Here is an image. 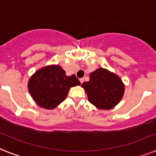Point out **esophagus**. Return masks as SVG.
<instances>
[{
    "label": "esophagus",
    "mask_w": 156,
    "mask_h": 156,
    "mask_svg": "<svg viewBox=\"0 0 156 156\" xmlns=\"http://www.w3.org/2000/svg\"><path fill=\"white\" fill-rule=\"evenodd\" d=\"M79 81H80L81 83H83V82H84V78H80V79H79Z\"/></svg>",
    "instance_id": "obj_1"
}]
</instances>
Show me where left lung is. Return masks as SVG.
<instances>
[{
  "label": "left lung",
  "mask_w": 156,
  "mask_h": 156,
  "mask_svg": "<svg viewBox=\"0 0 156 156\" xmlns=\"http://www.w3.org/2000/svg\"><path fill=\"white\" fill-rule=\"evenodd\" d=\"M88 100L100 109H110L122 99L125 85L118 76L104 68H98L90 75V81L82 83Z\"/></svg>",
  "instance_id": "obj_1"
}]
</instances>
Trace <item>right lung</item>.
Segmentation results:
<instances>
[{
  "mask_svg": "<svg viewBox=\"0 0 156 156\" xmlns=\"http://www.w3.org/2000/svg\"><path fill=\"white\" fill-rule=\"evenodd\" d=\"M80 84L74 74L67 76L60 66L51 65L38 70L31 76L27 88L39 106L53 109L66 99L70 87Z\"/></svg>",
  "mask_w": 156,
  "mask_h": 156,
  "instance_id": "right-lung-1",
  "label": "right lung"
}]
</instances>
